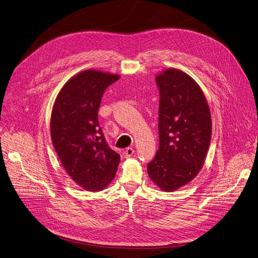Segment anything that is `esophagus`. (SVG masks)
<instances>
[{"label":"esophagus","instance_id":"34e87169","mask_svg":"<svg viewBox=\"0 0 258 258\" xmlns=\"http://www.w3.org/2000/svg\"><path fill=\"white\" fill-rule=\"evenodd\" d=\"M133 153H134V149L132 147H128L124 150V156L125 157H130V156L133 155Z\"/></svg>","mask_w":258,"mask_h":258}]
</instances>
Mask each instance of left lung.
<instances>
[{
	"mask_svg": "<svg viewBox=\"0 0 258 258\" xmlns=\"http://www.w3.org/2000/svg\"><path fill=\"white\" fill-rule=\"evenodd\" d=\"M160 93L159 148L147 165L150 179L164 191L191 181L202 169L210 146L212 118L197 82L177 69L155 77Z\"/></svg>",
	"mask_w": 258,
	"mask_h": 258,
	"instance_id": "obj_1",
	"label": "left lung"
}]
</instances>
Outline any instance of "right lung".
<instances>
[{"label": "right lung", "mask_w": 258, "mask_h": 258, "mask_svg": "<svg viewBox=\"0 0 258 258\" xmlns=\"http://www.w3.org/2000/svg\"><path fill=\"white\" fill-rule=\"evenodd\" d=\"M120 76L87 70L71 78L52 107L50 135L68 174L89 191H100L114 179L120 155L106 143L98 111L105 90Z\"/></svg>", "instance_id": "obj_1"}]
</instances>
